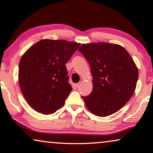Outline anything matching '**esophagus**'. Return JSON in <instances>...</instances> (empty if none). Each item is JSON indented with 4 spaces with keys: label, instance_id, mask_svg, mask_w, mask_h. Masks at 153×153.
Masks as SVG:
<instances>
[{
    "label": "esophagus",
    "instance_id": "esophagus-1",
    "mask_svg": "<svg viewBox=\"0 0 153 153\" xmlns=\"http://www.w3.org/2000/svg\"><path fill=\"white\" fill-rule=\"evenodd\" d=\"M81 83H82V82H79V83H76V87H78L81 85Z\"/></svg>",
    "mask_w": 153,
    "mask_h": 153
}]
</instances>
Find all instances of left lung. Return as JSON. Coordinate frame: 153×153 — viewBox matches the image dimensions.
Wrapping results in <instances>:
<instances>
[{"label": "left lung", "mask_w": 153, "mask_h": 153, "mask_svg": "<svg viewBox=\"0 0 153 153\" xmlns=\"http://www.w3.org/2000/svg\"><path fill=\"white\" fill-rule=\"evenodd\" d=\"M90 65L93 91L82 97L87 108L96 116L105 117L122 108L134 95L138 79L137 68L120 45L83 44L78 49Z\"/></svg>", "instance_id": "obj_1"}]
</instances>
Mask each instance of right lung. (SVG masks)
<instances>
[{"instance_id": "right-lung-1", "label": "right lung", "mask_w": 153, "mask_h": 153, "mask_svg": "<svg viewBox=\"0 0 153 153\" xmlns=\"http://www.w3.org/2000/svg\"><path fill=\"white\" fill-rule=\"evenodd\" d=\"M80 44L41 40L25 52L19 63L21 91L32 108L51 114L60 109L72 91L66 67Z\"/></svg>"}]
</instances>
